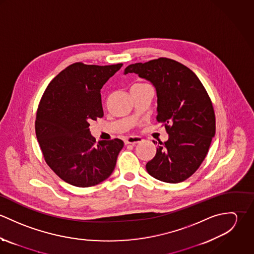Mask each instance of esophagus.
<instances>
[{
  "label": "esophagus",
  "instance_id": "esophagus-1",
  "mask_svg": "<svg viewBox=\"0 0 254 254\" xmlns=\"http://www.w3.org/2000/svg\"><path fill=\"white\" fill-rule=\"evenodd\" d=\"M143 142V139L141 138V137H133V136H131V137H128V138H126V140H125V144H129V145H137V144H140V143H142Z\"/></svg>",
  "mask_w": 254,
  "mask_h": 254
}]
</instances>
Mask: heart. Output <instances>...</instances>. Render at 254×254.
Returning <instances> with one entry per match:
<instances>
[{"instance_id":"b5f03b06","label":"heart","mask_w":254,"mask_h":254,"mask_svg":"<svg viewBox=\"0 0 254 254\" xmlns=\"http://www.w3.org/2000/svg\"><path fill=\"white\" fill-rule=\"evenodd\" d=\"M138 85H140V84H138ZM135 86H136V85H135Z\"/></svg>"}]
</instances>
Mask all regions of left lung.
I'll return each instance as SVG.
<instances>
[{"label": "left lung", "mask_w": 254, "mask_h": 254, "mask_svg": "<svg viewBox=\"0 0 254 254\" xmlns=\"http://www.w3.org/2000/svg\"><path fill=\"white\" fill-rule=\"evenodd\" d=\"M127 73H136L155 87L156 120L169 135L146 163L147 173L166 183L185 181L198 169L215 135V113L205 88L190 68L167 58L130 64Z\"/></svg>", "instance_id": "obj_1"}]
</instances>
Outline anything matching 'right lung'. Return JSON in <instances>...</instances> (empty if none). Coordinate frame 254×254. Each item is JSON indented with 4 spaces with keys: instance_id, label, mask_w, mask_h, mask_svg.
Instances as JSON below:
<instances>
[{
    "instance_id": "obj_1",
    "label": "right lung",
    "mask_w": 254,
    "mask_h": 254,
    "mask_svg": "<svg viewBox=\"0 0 254 254\" xmlns=\"http://www.w3.org/2000/svg\"><path fill=\"white\" fill-rule=\"evenodd\" d=\"M122 65L75 63L51 81L41 98L35 121L38 143L49 167L72 186H96L114 170L123 141L96 145L89 121L104 116L101 89Z\"/></svg>"
}]
</instances>
